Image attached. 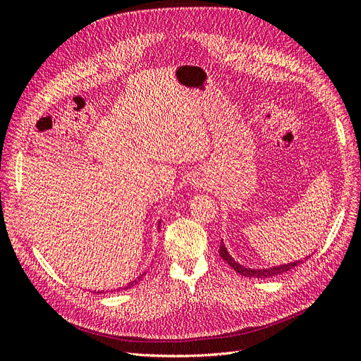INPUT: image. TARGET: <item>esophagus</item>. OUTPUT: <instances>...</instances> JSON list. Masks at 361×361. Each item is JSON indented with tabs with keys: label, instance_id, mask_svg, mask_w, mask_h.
Returning a JSON list of instances; mask_svg holds the SVG:
<instances>
[{
	"label": "esophagus",
	"instance_id": "1",
	"mask_svg": "<svg viewBox=\"0 0 361 361\" xmlns=\"http://www.w3.org/2000/svg\"><path fill=\"white\" fill-rule=\"evenodd\" d=\"M191 185L194 188H197V190H200V188H203V185H204V182H203V179L202 178H194L192 180H191Z\"/></svg>",
	"mask_w": 361,
	"mask_h": 361
}]
</instances>
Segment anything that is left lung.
<instances>
[{
    "label": "left lung",
    "mask_w": 361,
    "mask_h": 361,
    "mask_svg": "<svg viewBox=\"0 0 361 361\" xmlns=\"http://www.w3.org/2000/svg\"><path fill=\"white\" fill-rule=\"evenodd\" d=\"M220 256L227 262L228 265H231L236 272H239V274L244 276V277H257V279H268V277H274V276H279V274H283V272H288L290 269H293L295 267L301 265L304 260H307V257H304L301 260H297V262H290V264H285V265H277V267H272V268H260V269H255V268H247L244 265L239 264V262H236L231 253H228L223 239H221V244H220Z\"/></svg>",
    "instance_id": "obj_1"
}]
</instances>
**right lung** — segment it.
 <instances>
[{
    "instance_id": "obj_1",
    "label": "right lung",
    "mask_w": 361,
    "mask_h": 361,
    "mask_svg": "<svg viewBox=\"0 0 361 361\" xmlns=\"http://www.w3.org/2000/svg\"><path fill=\"white\" fill-rule=\"evenodd\" d=\"M159 226H161V220H159V223H158V231H159ZM141 277H143V276H140V277H137L135 280H133V281H130V283H128V285L126 286H123V288H118L117 289V292H120V290H126V289H129V288H133V286H135L137 285V283L140 281V279ZM104 290H101V292H97V293H102Z\"/></svg>"
}]
</instances>
